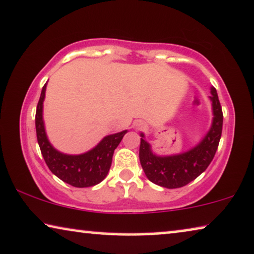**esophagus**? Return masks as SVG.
<instances>
[{
  "mask_svg": "<svg viewBox=\"0 0 254 254\" xmlns=\"http://www.w3.org/2000/svg\"><path fill=\"white\" fill-rule=\"evenodd\" d=\"M142 127H143V126H142V125H141V128H142Z\"/></svg>",
  "mask_w": 254,
  "mask_h": 254,
  "instance_id": "34e87169",
  "label": "esophagus"
}]
</instances>
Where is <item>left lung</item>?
<instances>
[{"instance_id":"obj_1","label":"left lung","mask_w":254,"mask_h":254,"mask_svg":"<svg viewBox=\"0 0 254 254\" xmlns=\"http://www.w3.org/2000/svg\"><path fill=\"white\" fill-rule=\"evenodd\" d=\"M213 123L206 136L199 144L189 151L160 157L151 151V146L141 134L139 161L146 178L154 185L164 188H181L193 181L203 173L214 158L222 133L223 115L218 94L214 87L211 88Z\"/></svg>"}]
</instances>
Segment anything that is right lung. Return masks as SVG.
Wrapping results in <instances>:
<instances>
[{
  "label": "right lung",
  "mask_w": 254,
  "mask_h": 254,
  "mask_svg": "<svg viewBox=\"0 0 254 254\" xmlns=\"http://www.w3.org/2000/svg\"><path fill=\"white\" fill-rule=\"evenodd\" d=\"M47 83L43 86L41 96L36 106L35 128L36 137L47 166L57 178L76 188L93 187L102 182L108 175L112 164L113 152L127 130L105 136L90 151L82 154H65L57 151L48 141L42 119L43 101Z\"/></svg>",
  "instance_id": "1"
}]
</instances>
